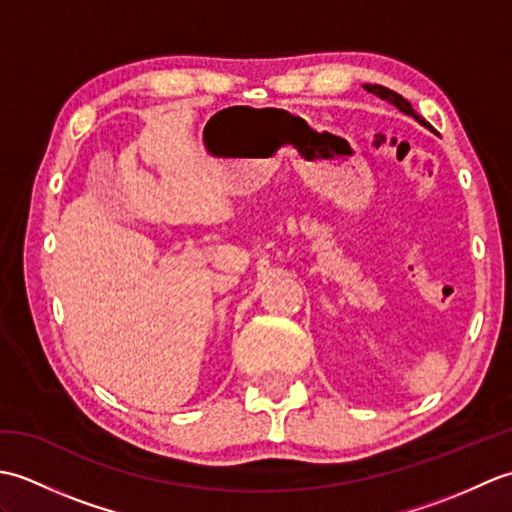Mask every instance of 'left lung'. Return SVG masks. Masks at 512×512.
<instances>
[{"label":"left lung","mask_w":512,"mask_h":512,"mask_svg":"<svg viewBox=\"0 0 512 512\" xmlns=\"http://www.w3.org/2000/svg\"><path fill=\"white\" fill-rule=\"evenodd\" d=\"M365 90L367 92H372V94H376V96H380V99L383 101H387V103H391V105H396L400 112H405V114H409V116H413L416 118V121L420 123V125H424V127H429V123L424 121L422 116H418L416 112H413V107H411V103L407 101V99H402V96L398 94V92H394V90H389V88H383V85H365Z\"/></svg>","instance_id":"8db88e82"}]
</instances>
